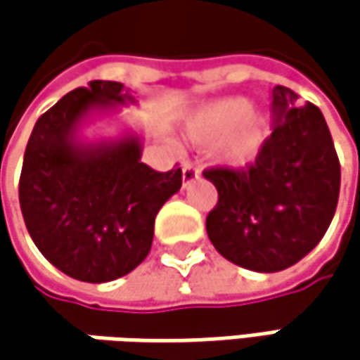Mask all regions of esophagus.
<instances>
[{
	"mask_svg": "<svg viewBox=\"0 0 360 360\" xmlns=\"http://www.w3.org/2000/svg\"><path fill=\"white\" fill-rule=\"evenodd\" d=\"M200 167H195V165H191V162H185V165H183V187H187L189 183H193L195 179H200Z\"/></svg>",
	"mask_w": 360,
	"mask_h": 360,
	"instance_id": "esophagus-1",
	"label": "esophagus"
}]
</instances>
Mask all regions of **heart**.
<instances>
[{"label": "heart", "mask_w": 360, "mask_h": 360, "mask_svg": "<svg viewBox=\"0 0 360 360\" xmlns=\"http://www.w3.org/2000/svg\"><path fill=\"white\" fill-rule=\"evenodd\" d=\"M269 116L261 103L244 97H220L189 110L183 136L198 146L218 142V157L230 167H246L257 159L266 136Z\"/></svg>", "instance_id": "heart-1"}]
</instances>
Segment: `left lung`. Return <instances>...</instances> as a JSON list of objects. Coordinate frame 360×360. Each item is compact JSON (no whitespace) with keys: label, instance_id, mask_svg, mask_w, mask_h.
Returning a JSON list of instances; mask_svg holds the SVG:
<instances>
[{"label":"left lung","instance_id":"left-lung-1","mask_svg":"<svg viewBox=\"0 0 360 360\" xmlns=\"http://www.w3.org/2000/svg\"><path fill=\"white\" fill-rule=\"evenodd\" d=\"M273 134L248 169H210L218 189L205 230L230 263L277 273L302 261L326 234L340 193V162L314 103L273 87Z\"/></svg>","mask_w":360,"mask_h":360}]
</instances>
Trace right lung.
Returning <instances> with one entry per match:
<instances>
[{"mask_svg": "<svg viewBox=\"0 0 360 360\" xmlns=\"http://www.w3.org/2000/svg\"><path fill=\"white\" fill-rule=\"evenodd\" d=\"M136 103L117 81H91L38 117L20 175V207L34 244L65 275L108 283L146 259L155 218L181 189V169L144 165L142 136H83V128Z\"/></svg>", "mask_w": 360, "mask_h": 360, "instance_id": "add662e5", "label": "right lung"}]
</instances>
